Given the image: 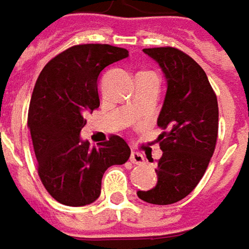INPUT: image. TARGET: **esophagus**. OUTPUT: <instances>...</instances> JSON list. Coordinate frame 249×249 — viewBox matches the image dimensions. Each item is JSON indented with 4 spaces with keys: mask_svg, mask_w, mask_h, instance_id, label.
Here are the masks:
<instances>
[{
    "mask_svg": "<svg viewBox=\"0 0 249 249\" xmlns=\"http://www.w3.org/2000/svg\"><path fill=\"white\" fill-rule=\"evenodd\" d=\"M130 161L133 164H137V165H142L145 162V158H144L143 154H140V153H131L130 154Z\"/></svg>",
    "mask_w": 249,
    "mask_h": 249,
    "instance_id": "1",
    "label": "esophagus"
}]
</instances>
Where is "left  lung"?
<instances>
[{
	"mask_svg": "<svg viewBox=\"0 0 249 249\" xmlns=\"http://www.w3.org/2000/svg\"><path fill=\"white\" fill-rule=\"evenodd\" d=\"M167 80V93L157 124L162 157L157 185L137 196L153 205H171L192 192L205 175L218 133V105L203 69L175 47L144 49Z\"/></svg>",
	"mask_w": 249,
	"mask_h": 249,
	"instance_id": "obj_1",
	"label": "left lung"
}]
</instances>
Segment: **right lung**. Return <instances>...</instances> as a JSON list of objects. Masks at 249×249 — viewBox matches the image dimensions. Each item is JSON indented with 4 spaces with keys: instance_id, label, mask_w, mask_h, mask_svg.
Returning a JSON list of instances; mask_svg holds the SVG:
<instances>
[{
    "instance_id": "1",
    "label": "right lung",
    "mask_w": 249,
    "mask_h": 249,
    "mask_svg": "<svg viewBox=\"0 0 249 249\" xmlns=\"http://www.w3.org/2000/svg\"><path fill=\"white\" fill-rule=\"evenodd\" d=\"M129 56L110 44H78L52 58L35 84L28 127L46 191L66 206H85L101 195L105 171L130 157L127 143L110 136L101 147L81 140L85 115L99 106L102 70Z\"/></svg>"
}]
</instances>
